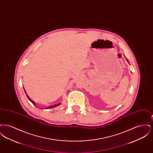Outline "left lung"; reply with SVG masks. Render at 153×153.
<instances>
[{"mask_svg": "<svg viewBox=\"0 0 153 153\" xmlns=\"http://www.w3.org/2000/svg\"><path fill=\"white\" fill-rule=\"evenodd\" d=\"M126 60H127V62H128V63H129V61H128V59H127V58H126Z\"/></svg>", "mask_w": 153, "mask_h": 153, "instance_id": "left-lung-1", "label": "left lung"}]
</instances>
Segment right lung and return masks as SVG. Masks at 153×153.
<instances>
[{
    "instance_id": "1",
    "label": "right lung",
    "mask_w": 153,
    "mask_h": 153,
    "mask_svg": "<svg viewBox=\"0 0 153 153\" xmlns=\"http://www.w3.org/2000/svg\"><path fill=\"white\" fill-rule=\"evenodd\" d=\"M25 90V89H24ZM25 94H26V96H27V98H28V99L29 100L30 102H31L35 106H36V104H35V102H34V101H33L28 96V95H27V93H26V92L25 91ZM61 104V103H58V104H55V105H52V106H49V107H47L46 109H49V108H54V107H57L59 105H60Z\"/></svg>"
}]
</instances>
